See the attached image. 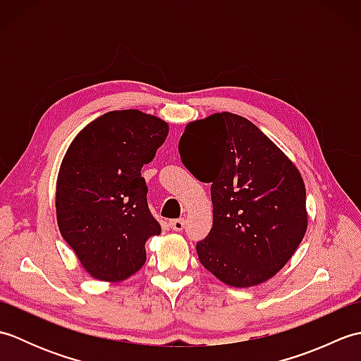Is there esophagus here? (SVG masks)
I'll use <instances>...</instances> for the list:
<instances>
[{
    "label": "esophagus",
    "instance_id": "34e87169",
    "mask_svg": "<svg viewBox=\"0 0 361 361\" xmlns=\"http://www.w3.org/2000/svg\"><path fill=\"white\" fill-rule=\"evenodd\" d=\"M169 225H171L173 231H181V229L185 228V225H186V220L185 219H173V220L169 221Z\"/></svg>",
    "mask_w": 361,
    "mask_h": 361
}]
</instances>
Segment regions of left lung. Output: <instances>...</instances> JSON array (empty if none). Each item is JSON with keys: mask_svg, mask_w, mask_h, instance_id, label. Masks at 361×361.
Returning a JSON list of instances; mask_svg holds the SVG:
<instances>
[{"mask_svg": "<svg viewBox=\"0 0 361 361\" xmlns=\"http://www.w3.org/2000/svg\"><path fill=\"white\" fill-rule=\"evenodd\" d=\"M178 150L188 171L211 183L212 228L195 247L202 265L233 287L270 279L307 229L305 186L295 164L233 113L190 122Z\"/></svg>", "mask_w": 361, "mask_h": 361, "instance_id": "obj_1", "label": "left lung"}]
</instances>
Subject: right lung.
Here are the masks:
<instances>
[{
	"label": "right lung",
	"mask_w": 361,
	"mask_h": 361,
	"mask_svg": "<svg viewBox=\"0 0 361 361\" xmlns=\"http://www.w3.org/2000/svg\"><path fill=\"white\" fill-rule=\"evenodd\" d=\"M169 133L137 110L110 111L74 137L60 166L59 229L96 279L122 281L145 262V240L161 233L141 169Z\"/></svg>",
	"instance_id": "add662e5"
}]
</instances>
